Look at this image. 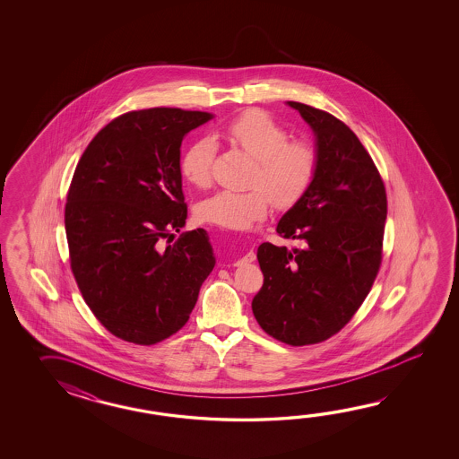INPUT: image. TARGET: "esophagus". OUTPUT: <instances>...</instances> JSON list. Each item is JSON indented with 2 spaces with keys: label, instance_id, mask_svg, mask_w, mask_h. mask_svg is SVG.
<instances>
[{
  "label": "esophagus",
  "instance_id": "34e87169",
  "mask_svg": "<svg viewBox=\"0 0 459 459\" xmlns=\"http://www.w3.org/2000/svg\"><path fill=\"white\" fill-rule=\"evenodd\" d=\"M254 261H255V253L254 251H247V253L244 254L243 257L234 261V265H244V264L254 263Z\"/></svg>",
  "mask_w": 459,
  "mask_h": 459
}]
</instances>
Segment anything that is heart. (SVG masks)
I'll return each instance as SVG.
<instances>
[{"mask_svg": "<svg viewBox=\"0 0 459 459\" xmlns=\"http://www.w3.org/2000/svg\"><path fill=\"white\" fill-rule=\"evenodd\" d=\"M215 141L225 139L231 146L254 159L253 190H221L205 198L196 215L206 223L244 231L263 221L273 204L289 206L308 190L316 172V154L307 143L289 141L290 136L273 117L249 109L220 127ZM215 144L200 139L188 147L180 160L182 176L192 186L205 188L212 182Z\"/></svg>", "mask_w": 459, "mask_h": 459, "instance_id": "1", "label": "heart"}]
</instances>
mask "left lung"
Instances as JSON below:
<instances>
[{
	"mask_svg": "<svg viewBox=\"0 0 459 459\" xmlns=\"http://www.w3.org/2000/svg\"><path fill=\"white\" fill-rule=\"evenodd\" d=\"M312 127L316 172L277 233L303 249L263 243L253 313L264 332L303 346L340 332L371 290L382 259L387 196L361 141L326 111L287 101Z\"/></svg>",
	"mask_w": 459,
	"mask_h": 459,
	"instance_id": "left-lung-1",
	"label": "left lung"
}]
</instances>
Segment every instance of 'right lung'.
I'll return each instance as SVG.
<instances>
[{
    "mask_svg": "<svg viewBox=\"0 0 459 459\" xmlns=\"http://www.w3.org/2000/svg\"><path fill=\"white\" fill-rule=\"evenodd\" d=\"M213 117L151 108L113 119L78 160L65 205L70 267L100 323L125 342L178 332L216 259L205 230L180 234L184 137Z\"/></svg>",
    "mask_w": 459,
    "mask_h": 459,
    "instance_id": "1",
    "label": "right lung"
}]
</instances>
